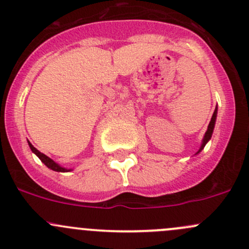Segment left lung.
Returning <instances> with one entry per match:
<instances>
[{"mask_svg":"<svg viewBox=\"0 0 249 249\" xmlns=\"http://www.w3.org/2000/svg\"><path fill=\"white\" fill-rule=\"evenodd\" d=\"M216 116H217V107L215 108L214 113H213V117H212V119H210V123H209V125H208V130H207L206 135H204L203 141H202V144H201V147H200V150H198V151H197V154H198V152H201L202 150H203V147L206 146L207 143H208L209 139L212 138L213 131H214V126H215V122H216Z\"/></svg>","mask_w":249,"mask_h":249,"instance_id":"obj_1","label":"left lung"}]
</instances>
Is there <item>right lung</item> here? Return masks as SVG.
Returning a JSON list of instances; mask_svg holds the SVG:
<instances>
[{"instance_id": "right-lung-1", "label": "right lung", "mask_w": 249, "mask_h": 249, "mask_svg": "<svg viewBox=\"0 0 249 249\" xmlns=\"http://www.w3.org/2000/svg\"><path fill=\"white\" fill-rule=\"evenodd\" d=\"M28 144H29V147H31L32 151L34 152V154L40 158L41 162H42L43 164L47 166V168L52 169V170H54V171H58V173H67V171L72 170V169L62 168V166H60L59 164H56V163L54 162L53 160H51V158H49L48 156H46L45 154H42V152H40L37 149H35V147L32 145V143H29V142H28Z\"/></svg>"}]
</instances>
